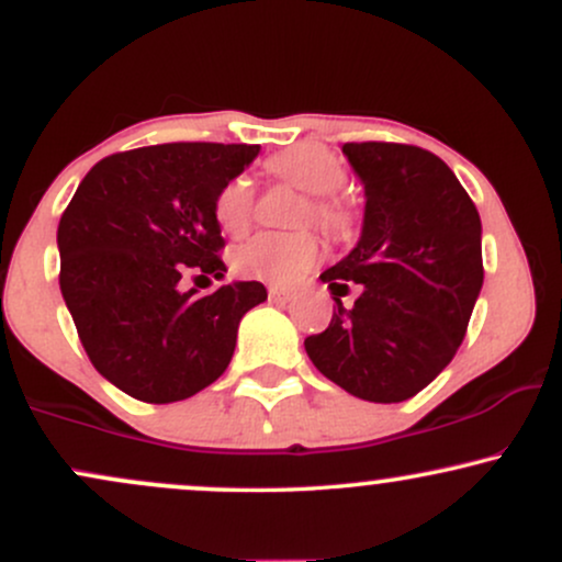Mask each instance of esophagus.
<instances>
[{"instance_id": "esophagus-1", "label": "esophagus", "mask_w": 562, "mask_h": 562, "mask_svg": "<svg viewBox=\"0 0 562 562\" xmlns=\"http://www.w3.org/2000/svg\"><path fill=\"white\" fill-rule=\"evenodd\" d=\"M269 301L288 303V301H293V293H290V290H282V288H269Z\"/></svg>"}]
</instances>
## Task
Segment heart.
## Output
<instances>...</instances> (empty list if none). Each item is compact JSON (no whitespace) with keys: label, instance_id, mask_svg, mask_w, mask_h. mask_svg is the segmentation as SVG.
I'll list each match as a JSON object with an SVG mask.
<instances>
[{"label":"heart","instance_id":"1","mask_svg":"<svg viewBox=\"0 0 562 562\" xmlns=\"http://www.w3.org/2000/svg\"><path fill=\"white\" fill-rule=\"evenodd\" d=\"M267 173L277 182H285L306 192L301 222L312 218L317 227L340 237L351 227V211L333 192L346 182V169L333 150L317 145L290 147L267 160ZM256 192L248 177H235L218 190L214 216L227 235H243L254 222ZM319 245L312 232H261L250 237L232 256V267L245 280L269 282V285H295L317 263Z\"/></svg>","mask_w":562,"mask_h":562}]
</instances>
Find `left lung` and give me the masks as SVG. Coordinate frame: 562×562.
<instances>
[{"label":"left lung","instance_id":"1","mask_svg":"<svg viewBox=\"0 0 562 562\" xmlns=\"http://www.w3.org/2000/svg\"><path fill=\"white\" fill-rule=\"evenodd\" d=\"M364 184L357 248L319 274L333 295L325 333L303 340L314 367L364 402H406L451 362L483 285L481 216L454 171L398 142H346Z\"/></svg>","mask_w":562,"mask_h":562}]
</instances>
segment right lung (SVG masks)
<instances>
[{
	"label": "right lung",
	"mask_w": 562,
	"mask_h": 562,
	"mask_svg": "<svg viewBox=\"0 0 562 562\" xmlns=\"http://www.w3.org/2000/svg\"><path fill=\"white\" fill-rule=\"evenodd\" d=\"M259 145L169 142L102 158L57 227L60 290L94 370L150 404L195 396L227 370L261 282L200 299L184 272L224 277L214 200Z\"/></svg>",
	"instance_id": "right-lung-1"
}]
</instances>
